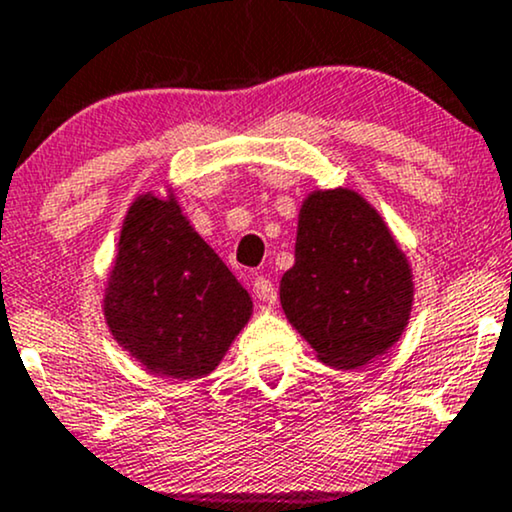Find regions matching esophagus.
Masks as SVG:
<instances>
[{
  "instance_id": "obj_1",
  "label": "esophagus",
  "mask_w": 512,
  "mask_h": 512,
  "mask_svg": "<svg viewBox=\"0 0 512 512\" xmlns=\"http://www.w3.org/2000/svg\"><path fill=\"white\" fill-rule=\"evenodd\" d=\"M254 292L263 304H275V300H278V290H275L273 280L263 278V275L254 278Z\"/></svg>"
}]
</instances>
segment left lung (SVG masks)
Instances as JSON below:
<instances>
[{
  "label": "left lung",
  "mask_w": 512,
  "mask_h": 512,
  "mask_svg": "<svg viewBox=\"0 0 512 512\" xmlns=\"http://www.w3.org/2000/svg\"><path fill=\"white\" fill-rule=\"evenodd\" d=\"M409 263L358 193L314 191L297 227L280 304L326 365L350 370L399 341L409 324Z\"/></svg>",
  "instance_id": "1"
}]
</instances>
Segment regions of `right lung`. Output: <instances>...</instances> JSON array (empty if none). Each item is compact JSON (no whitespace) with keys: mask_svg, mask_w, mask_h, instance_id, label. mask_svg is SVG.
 <instances>
[{"mask_svg":"<svg viewBox=\"0 0 512 512\" xmlns=\"http://www.w3.org/2000/svg\"><path fill=\"white\" fill-rule=\"evenodd\" d=\"M111 333L147 370L208 375L251 317V297L198 237L174 198L132 203L108 278Z\"/></svg>","mask_w":512,"mask_h":512,"instance_id":"add662e5","label":"right lung"}]
</instances>
